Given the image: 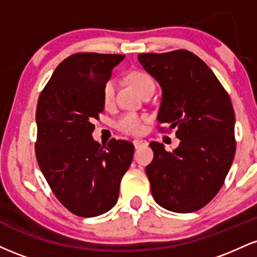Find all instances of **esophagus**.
Returning a JSON list of instances; mask_svg holds the SVG:
<instances>
[{"instance_id": "1", "label": "esophagus", "mask_w": 257, "mask_h": 257, "mask_svg": "<svg viewBox=\"0 0 257 257\" xmlns=\"http://www.w3.org/2000/svg\"><path fill=\"white\" fill-rule=\"evenodd\" d=\"M133 144H134L135 149H140V147L146 146L149 143H147L146 140H143V139H135V140L133 141Z\"/></svg>"}]
</instances>
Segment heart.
<instances>
[{"label":"heart","mask_w":257,"mask_h":257,"mask_svg":"<svg viewBox=\"0 0 257 257\" xmlns=\"http://www.w3.org/2000/svg\"><path fill=\"white\" fill-rule=\"evenodd\" d=\"M129 81L137 89L143 93L147 88L155 87L153 79L145 72L134 71L129 75ZM114 96V81L108 79L102 88V101L105 105H110ZM147 117L137 113H124L116 122V126L120 132L131 135H139L145 131V122Z\"/></svg>","instance_id":"heart-1"}]
</instances>
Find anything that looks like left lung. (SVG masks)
<instances>
[{
    "instance_id": "obj_1",
    "label": "left lung",
    "mask_w": 257,
    "mask_h": 257,
    "mask_svg": "<svg viewBox=\"0 0 257 257\" xmlns=\"http://www.w3.org/2000/svg\"><path fill=\"white\" fill-rule=\"evenodd\" d=\"M139 61L162 88L158 122L176 129L178 149L150 144L146 167L153 199L174 213H193L222 187L235 153L234 111L210 67L192 52L139 54Z\"/></svg>"
}]
</instances>
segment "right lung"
<instances>
[{"mask_svg":"<svg viewBox=\"0 0 257 257\" xmlns=\"http://www.w3.org/2000/svg\"><path fill=\"white\" fill-rule=\"evenodd\" d=\"M123 59V54L70 55L38 98L37 163L59 202L82 217L113 208L132 163V143L112 139L101 146L91 137V122L104 111L102 88Z\"/></svg>","mask_w":257,"mask_h":257,"instance_id":"right-lung-1","label":"right lung"}]
</instances>
